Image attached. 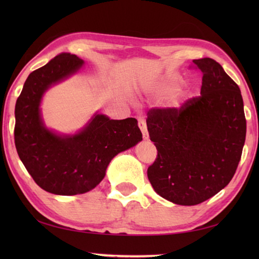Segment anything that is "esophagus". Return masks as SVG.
I'll return each instance as SVG.
<instances>
[{
  "instance_id": "1",
  "label": "esophagus",
  "mask_w": 259,
  "mask_h": 259,
  "mask_svg": "<svg viewBox=\"0 0 259 259\" xmlns=\"http://www.w3.org/2000/svg\"><path fill=\"white\" fill-rule=\"evenodd\" d=\"M138 124H139V128L142 133V138H144V140L149 139V134H148L147 124H146V121L144 120V118H141V117L138 118Z\"/></svg>"
}]
</instances>
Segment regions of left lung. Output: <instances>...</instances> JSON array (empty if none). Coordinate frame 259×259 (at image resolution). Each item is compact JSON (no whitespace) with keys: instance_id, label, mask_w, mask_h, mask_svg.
<instances>
[{"instance_id":"left-lung-1","label":"left lung","mask_w":259,"mask_h":259,"mask_svg":"<svg viewBox=\"0 0 259 259\" xmlns=\"http://www.w3.org/2000/svg\"><path fill=\"white\" fill-rule=\"evenodd\" d=\"M200 96L180 108L149 110L147 126L158 155L148 179L159 196L194 206L225 188L238 167L246 138L239 87L210 58L194 60Z\"/></svg>"}]
</instances>
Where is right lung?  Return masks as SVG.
<instances>
[{"instance_id":"obj_1","label":"right lung","mask_w":259,"mask_h":259,"mask_svg":"<svg viewBox=\"0 0 259 259\" xmlns=\"http://www.w3.org/2000/svg\"><path fill=\"white\" fill-rule=\"evenodd\" d=\"M83 60L61 53L27 76L15 104L14 141L33 180L54 195L73 196L95 188L119 152L136 146L142 134L135 118L111 120L96 114L78 134L61 136L45 125L40 103L51 85L78 72Z\"/></svg>"}]
</instances>
